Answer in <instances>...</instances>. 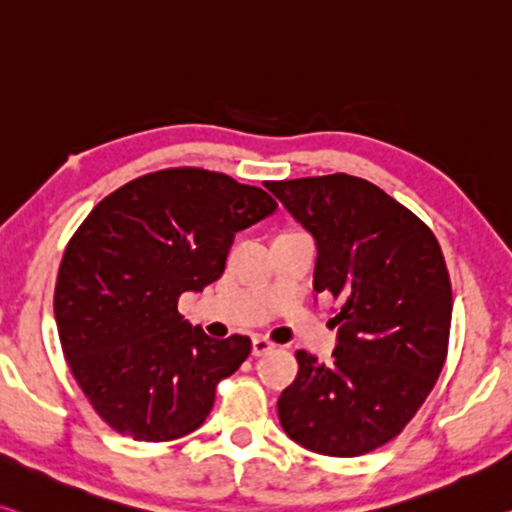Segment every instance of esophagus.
Listing matches in <instances>:
<instances>
[{
	"label": "esophagus",
	"instance_id": "1",
	"mask_svg": "<svg viewBox=\"0 0 512 512\" xmlns=\"http://www.w3.org/2000/svg\"><path fill=\"white\" fill-rule=\"evenodd\" d=\"M274 348H277V343H272L270 338L256 336L254 338V348H251V352H254V357H263V355H267V352H272Z\"/></svg>",
	"mask_w": 512,
	"mask_h": 512
}]
</instances>
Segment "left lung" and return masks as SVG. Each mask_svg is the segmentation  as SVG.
Wrapping results in <instances>:
<instances>
[{"instance_id": "obj_1", "label": "left lung", "mask_w": 512, "mask_h": 512, "mask_svg": "<svg viewBox=\"0 0 512 512\" xmlns=\"http://www.w3.org/2000/svg\"><path fill=\"white\" fill-rule=\"evenodd\" d=\"M316 238L313 290L338 302L329 364L297 350L277 410L313 453L355 458L400 435L435 387L448 352L453 293L442 247L403 203L348 174L267 183Z\"/></svg>"}]
</instances>
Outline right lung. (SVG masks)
<instances>
[{
    "instance_id": "obj_1",
    "label": "right lung",
    "mask_w": 512,
    "mask_h": 512,
    "mask_svg": "<svg viewBox=\"0 0 512 512\" xmlns=\"http://www.w3.org/2000/svg\"><path fill=\"white\" fill-rule=\"evenodd\" d=\"M274 210L261 187L174 167L105 196L73 233L54 318L70 373L109 428L171 442L206 421L251 341L206 336L180 316L178 297L222 277L235 233Z\"/></svg>"
}]
</instances>
